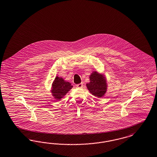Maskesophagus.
<instances>
[{"label": "esophagus", "instance_id": "1", "mask_svg": "<svg viewBox=\"0 0 157 157\" xmlns=\"http://www.w3.org/2000/svg\"><path fill=\"white\" fill-rule=\"evenodd\" d=\"M76 86L77 88H82L83 87V83H81L77 84V85H76Z\"/></svg>", "mask_w": 157, "mask_h": 157}]
</instances>
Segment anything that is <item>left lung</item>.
<instances>
[{"label": "left lung", "instance_id": "obj_1", "mask_svg": "<svg viewBox=\"0 0 157 157\" xmlns=\"http://www.w3.org/2000/svg\"><path fill=\"white\" fill-rule=\"evenodd\" d=\"M90 82L86 83V87L92 95L101 98L106 94L107 88V81L105 75L97 71H94L89 76Z\"/></svg>", "mask_w": 157, "mask_h": 157}]
</instances>
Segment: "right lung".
Returning a JSON list of instances; mask_svg holds the SVG:
<instances>
[{
    "mask_svg": "<svg viewBox=\"0 0 157 157\" xmlns=\"http://www.w3.org/2000/svg\"><path fill=\"white\" fill-rule=\"evenodd\" d=\"M73 88L69 82L65 81L63 78L56 76L52 83L51 92L56 100H61Z\"/></svg>",
    "mask_w": 157,
    "mask_h": 157,
    "instance_id": "1",
    "label": "right lung"
}]
</instances>
